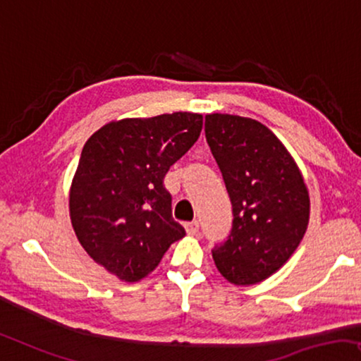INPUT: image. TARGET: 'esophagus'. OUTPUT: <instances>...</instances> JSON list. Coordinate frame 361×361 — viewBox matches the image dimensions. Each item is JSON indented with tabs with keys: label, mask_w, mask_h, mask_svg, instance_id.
Segmentation results:
<instances>
[{
	"label": "esophagus",
	"mask_w": 361,
	"mask_h": 361,
	"mask_svg": "<svg viewBox=\"0 0 361 361\" xmlns=\"http://www.w3.org/2000/svg\"><path fill=\"white\" fill-rule=\"evenodd\" d=\"M185 229H186L188 235H197V232H200V222H197V221L186 222Z\"/></svg>",
	"instance_id": "esophagus-1"
}]
</instances>
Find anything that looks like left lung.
<instances>
[{
	"label": "left lung",
	"mask_w": 361,
	"mask_h": 361,
	"mask_svg": "<svg viewBox=\"0 0 361 361\" xmlns=\"http://www.w3.org/2000/svg\"><path fill=\"white\" fill-rule=\"evenodd\" d=\"M206 140L232 202V231L212 248L233 284H255L280 270L309 224V192L281 140L255 119L207 114Z\"/></svg>",
	"instance_id": "obj_1"
}]
</instances>
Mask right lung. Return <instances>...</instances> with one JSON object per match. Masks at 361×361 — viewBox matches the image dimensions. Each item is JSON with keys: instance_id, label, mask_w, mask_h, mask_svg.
Returning a JSON list of instances; mask_svg holds the SVG:
<instances>
[{"instance_id": "1", "label": "right lung", "mask_w": 361, "mask_h": 361, "mask_svg": "<svg viewBox=\"0 0 361 361\" xmlns=\"http://www.w3.org/2000/svg\"><path fill=\"white\" fill-rule=\"evenodd\" d=\"M202 114L113 121L86 140L70 188V219L86 253L123 281L154 271L186 235L164 178L195 145Z\"/></svg>"}]
</instances>
